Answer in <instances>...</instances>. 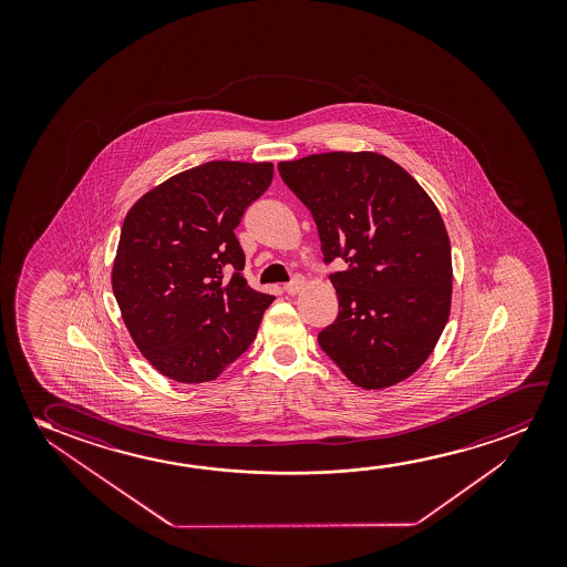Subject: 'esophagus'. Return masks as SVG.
Listing matches in <instances>:
<instances>
[{
  "label": "esophagus",
  "instance_id": "1",
  "mask_svg": "<svg viewBox=\"0 0 567 567\" xmlns=\"http://www.w3.org/2000/svg\"><path fill=\"white\" fill-rule=\"evenodd\" d=\"M303 285H306V280H303L302 275H295V279L285 285V292L287 295H298L302 290Z\"/></svg>",
  "mask_w": 567,
  "mask_h": 567
}]
</instances>
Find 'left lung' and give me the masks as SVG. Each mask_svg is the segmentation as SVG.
<instances>
[{
  "instance_id": "1",
  "label": "left lung",
  "mask_w": 567,
  "mask_h": 567,
  "mask_svg": "<svg viewBox=\"0 0 567 567\" xmlns=\"http://www.w3.org/2000/svg\"><path fill=\"white\" fill-rule=\"evenodd\" d=\"M310 209L339 316L321 350L354 385L385 389L426 362L450 319L453 267L442 215L409 172L372 151L279 163Z\"/></svg>"
}]
</instances>
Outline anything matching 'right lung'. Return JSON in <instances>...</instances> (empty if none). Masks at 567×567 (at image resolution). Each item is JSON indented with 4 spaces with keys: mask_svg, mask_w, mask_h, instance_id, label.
I'll return each mask as SVG.
<instances>
[{
    "mask_svg": "<svg viewBox=\"0 0 567 567\" xmlns=\"http://www.w3.org/2000/svg\"><path fill=\"white\" fill-rule=\"evenodd\" d=\"M271 179V163L210 161L125 215L112 290L133 342L166 378L213 381L256 339L275 296L248 287L234 228Z\"/></svg>",
    "mask_w": 567,
    "mask_h": 567,
    "instance_id": "obj_1",
    "label": "right lung"
}]
</instances>
